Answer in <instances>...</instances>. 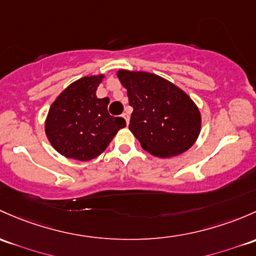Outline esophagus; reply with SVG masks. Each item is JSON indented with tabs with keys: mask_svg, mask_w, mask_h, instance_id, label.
Instances as JSON below:
<instances>
[{
	"mask_svg": "<svg viewBox=\"0 0 256 256\" xmlns=\"http://www.w3.org/2000/svg\"><path fill=\"white\" fill-rule=\"evenodd\" d=\"M122 118H124V119H125L126 124H128V121H130V115H128V112H124Z\"/></svg>",
	"mask_w": 256,
	"mask_h": 256,
	"instance_id": "1",
	"label": "esophagus"
}]
</instances>
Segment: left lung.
Listing matches in <instances>:
<instances>
[{
  "instance_id": "left-lung-1",
  "label": "left lung",
  "mask_w": 256,
  "mask_h": 256,
  "mask_svg": "<svg viewBox=\"0 0 256 256\" xmlns=\"http://www.w3.org/2000/svg\"><path fill=\"white\" fill-rule=\"evenodd\" d=\"M116 74L134 108L128 128L142 148L154 157L169 158L195 144L201 112L182 88L150 72L119 70Z\"/></svg>"
}]
</instances>
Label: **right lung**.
Returning <instances> with one entry per match:
<instances>
[{
    "instance_id": "add662e5",
    "label": "right lung",
    "mask_w": 256,
    "mask_h": 256,
    "mask_svg": "<svg viewBox=\"0 0 256 256\" xmlns=\"http://www.w3.org/2000/svg\"><path fill=\"white\" fill-rule=\"evenodd\" d=\"M104 77L94 74L74 80L51 104L45 134L51 146L66 158L82 162L96 158L126 126L122 118L109 114V98L96 96Z\"/></svg>"
}]
</instances>
